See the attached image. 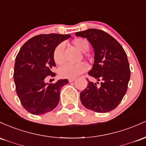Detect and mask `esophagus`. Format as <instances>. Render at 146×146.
<instances>
[{
  "mask_svg": "<svg viewBox=\"0 0 146 146\" xmlns=\"http://www.w3.org/2000/svg\"><path fill=\"white\" fill-rule=\"evenodd\" d=\"M74 80H75V78H69L68 81H69V82H70V83H71V82H73L74 81Z\"/></svg>",
  "mask_w": 146,
  "mask_h": 146,
  "instance_id": "1",
  "label": "esophagus"
}]
</instances>
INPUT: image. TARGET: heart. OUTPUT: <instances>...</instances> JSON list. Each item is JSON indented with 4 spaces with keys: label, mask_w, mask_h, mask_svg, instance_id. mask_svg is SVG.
<instances>
[{
    "label": "heart",
    "mask_w": 146,
    "mask_h": 146,
    "mask_svg": "<svg viewBox=\"0 0 146 146\" xmlns=\"http://www.w3.org/2000/svg\"><path fill=\"white\" fill-rule=\"evenodd\" d=\"M74 46L86 52L89 50L90 44L88 40L84 38H76L72 41ZM53 59L57 65L63 64L64 62V45L60 43L55 47L53 52ZM88 70V66L84 62L76 64H65L59 70V74L61 77L67 78H74L79 76L82 73Z\"/></svg>",
    "instance_id": "heart-1"
}]
</instances>
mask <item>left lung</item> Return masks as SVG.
Masks as SVG:
<instances>
[{
  "label": "left lung",
  "mask_w": 146,
  "mask_h": 146,
  "mask_svg": "<svg viewBox=\"0 0 146 146\" xmlns=\"http://www.w3.org/2000/svg\"><path fill=\"white\" fill-rule=\"evenodd\" d=\"M76 36L86 38L94 48V65L88 74L98 81L96 83L88 82L80 93L82 104L96 112H110L122 101L130 81L125 52L115 38L103 30L89 29L76 32Z\"/></svg>",
  "instance_id": "8db88e82"
}]
</instances>
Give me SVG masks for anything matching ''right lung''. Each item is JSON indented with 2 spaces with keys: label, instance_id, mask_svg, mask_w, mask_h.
I'll return each instance as SVG.
<instances>
[{
  "label": "right lung",
  "instance_id": "right-lung-1",
  "mask_svg": "<svg viewBox=\"0 0 146 146\" xmlns=\"http://www.w3.org/2000/svg\"><path fill=\"white\" fill-rule=\"evenodd\" d=\"M70 37L69 34H40L21 47L16 57L14 80L16 91L23 108L32 114L41 115L53 110L60 100V89L68 79L45 83L47 76H56L54 50Z\"/></svg>",
  "mask_w": 146,
  "mask_h": 146
}]
</instances>
